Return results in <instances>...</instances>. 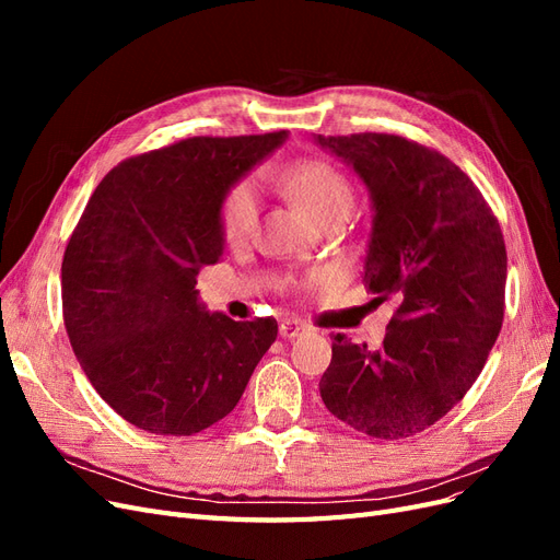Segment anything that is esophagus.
Returning a JSON list of instances; mask_svg holds the SVG:
<instances>
[{
	"instance_id": "1",
	"label": "esophagus",
	"mask_w": 560,
	"mask_h": 560,
	"mask_svg": "<svg viewBox=\"0 0 560 560\" xmlns=\"http://www.w3.org/2000/svg\"><path fill=\"white\" fill-rule=\"evenodd\" d=\"M306 331H308V327L303 325L301 319L290 317V319H282V322H280V336H282V338H296V336L306 334Z\"/></svg>"
}]
</instances>
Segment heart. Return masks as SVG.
I'll return each mask as SVG.
<instances>
[{
	"label": "heart",
	"mask_w": 560,
	"mask_h": 560,
	"mask_svg": "<svg viewBox=\"0 0 560 560\" xmlns=\"http://www.w3.org/2000/svg\"><path fill=\"white\" fill-rule=\"evenodd\" d=\"M282 191L306 212L315 224L343 219L352 206V184L325 159H299L280 177ZM259 200L252 182L231 184L219 202V233L226 243H243L254 233Z\"/></svg>",
	"instance_id": "heart-1"
}]
</instances>
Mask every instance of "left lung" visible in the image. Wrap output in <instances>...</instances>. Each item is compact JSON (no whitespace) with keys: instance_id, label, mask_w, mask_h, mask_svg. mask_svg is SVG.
I'll use <instances>...</instances> for the list:
<instances>
[{"instance_id":"obj_1","label":"left lung","mask_w":560,"mask_h":560,"mask_svg":"<svg viewBox=\"0 0 560 560\" xmlns=\"http://www.w3.org/2000/svg\"><path fill=\"white\" fill-rule=\"evenodd\" d=\"M374 198L364 287L397 308L378 350L336 334L319 381L327 409L376 439L432 428L479 378L504 319L506 249L460 167L387 132L317 135Z\"/></svg>"}]
</instances>
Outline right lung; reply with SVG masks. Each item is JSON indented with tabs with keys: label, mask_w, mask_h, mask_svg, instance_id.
Segmentation results:
<instances>
[{
	"label": "right lung",
	"mask_w": 560,
	"mask_h": 560,
	"mask_svg": "<svg viewBox=\"0 0 560 560\" xmlns=\"http://www.w3.org/2000/svg\"><path fill=\"white\" fill-rule=\"evenodd\" d=\"M282 140L186 138L121 161L89 198L62 257V319L83 374L130 425L208 430L278 338L276 317L202 311L196 278L222 259V196Z\"/></svg>",
	"instance_id": "1"
}]
</instances>
